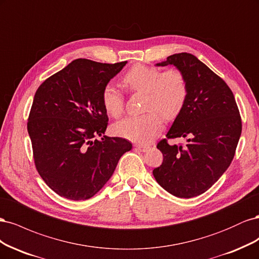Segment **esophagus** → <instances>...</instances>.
<instances>
[{
    "mask_svg": "<svg viewBox=\"0 0 259 259\" xmlns=\"http://www.w3.org/2000/svg\"><path fill=\"white\" fill-rule=\"evenodd\" d=\"M134 147L137 149V150L142 151V152H146V151L149 150V149H150V147L146 146V145H135Z\"/></svg>",
    "mask_w": 259,
    "mask_h": 259,
    "instance_id": "34e87169",
    "label": "esophagus"
}]
</instances>
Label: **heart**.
<instances>
[{
	"label": "heart",
	"mask_w": 259,
	"mask_h": 259,
	"mask_svg": "<svg viewBox=\"0 0 259 259\" xmlns=\"http://www.w3.org/2000/svg\"><path fill=\"white\" fill-rule=\"evenodd\" d=\"M123 83L132 92L145 93L143 110L146 113L128 116L114 124V134L135 143H150L163 130V118L176 117L185 106L188 85L177 69L163 71L159 68L135 65L123 76ZM101 103L106 112L119 117L124 111V95L111 83L104 86Z\"/></svg>",
	"instance_id": "b5f03b06"
}]
</instances>
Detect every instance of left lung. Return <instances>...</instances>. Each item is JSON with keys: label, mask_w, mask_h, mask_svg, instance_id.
Masks as SVG:
<instances>
[{"label": "left lung", "mask_w": 259, "mask_h": 259, "mask_svg": "<svg viewBox=\"0 0 259 259\" xmlns=\"http://www.w3.org/2000/svg\"><path fill=\"white\" fill-rule=\"evenodd\" d=\"M175 66L185 76L188 96L167 132V139L187 138V145H156L162 165L153 169L158 184L178 198L204 193L229 167L242 132L233 93L226 82L188 53L168 56L156 66Z\"/></svg>", "instance_id": "8db88e82"}]
</instances>
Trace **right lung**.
<instances>
[{
    "label": "right lung",
    "mask_w": 259,
    "mask_h": 259,
    "mask_svg": "<svg viewBox=\"0 0 259 259\" xmlns=\"http://www.w3.org/2000/svg\"><path fill=\"white\" fill-rule=\"evenodd\" d=\"M126 62L75 59L35 92L27 124L34 164L45 184L62 198H92L132 149L124 138H96L105 134L109 121L103 89Z\"/></svg>",
    "instance_id": "obj_1"
}]
</instances>
